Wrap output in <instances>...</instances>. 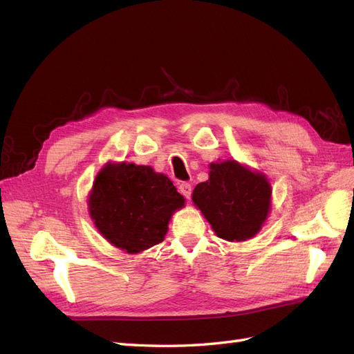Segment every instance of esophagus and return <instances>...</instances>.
I'll return each mask as SVG.
<instances>
[{
  "instance_id": "obj_1",
  "label": "esophagus",
  "mask_w": 354,
  "mask_h": 354,
  "mask_svg": "<svg viewBox=\"0 0 354 354\" xmlns=\"http://www.w3.org/2000/svg\"><path fill=\"white\" fill-rule=\"evenodd\" d=\"M178 190H180V194L183 195L186 199H190V196H192V186L187 183V181H181V183L178 185Z\"/></svg>"
}]
</instances>
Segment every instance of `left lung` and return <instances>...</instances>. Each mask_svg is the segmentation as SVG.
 I'll return each instance as SVG.
<instances>
[{
  "label": "left lung",
  "instance_id": "1",
  "mask_svg": "<svg viewBox=\"0 0 354 354\" xmlns=\"http://www.w3.org/2000/svg\"><path fill=\"white\" fill-rule=\"evenodd\" d=\"M272 189L261 174L236 160L211 164L208 181L194 190V202L226 241H246L261 229L270 208Z\"/></svg>",
  "mask_w": 354,
  "mask_h": 354
}]
</instances>
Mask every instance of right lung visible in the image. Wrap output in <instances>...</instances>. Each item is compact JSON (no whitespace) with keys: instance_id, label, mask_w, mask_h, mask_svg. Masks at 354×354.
<instances>
[{"instance_id":"obj_1","label":"right lung","mask_w":354,"mask_h":354,"mask_svg":"<svg viewBox=\"0 0 354 354\" xmlns=\"http://www.w3.org/2000/svg\"><path fill=\"white\" fill-rule=\"evenodd\" d=\"M185 205L169 178L151 167L108 164L88 198L95 227L116 248L140 252L164 241L171 214Z\"/></svg>"}]
</instances>
